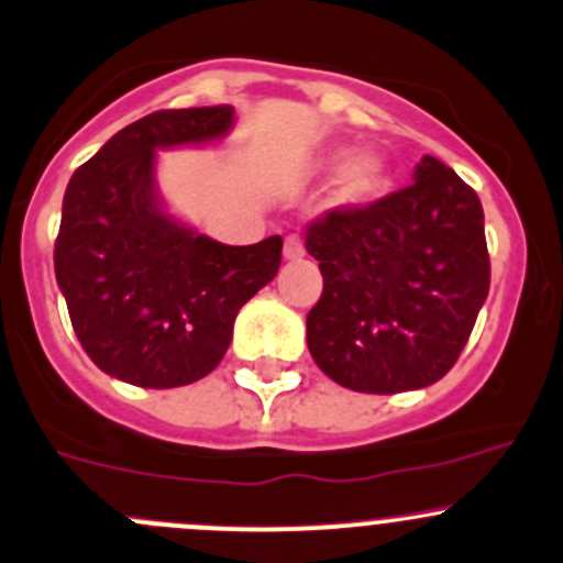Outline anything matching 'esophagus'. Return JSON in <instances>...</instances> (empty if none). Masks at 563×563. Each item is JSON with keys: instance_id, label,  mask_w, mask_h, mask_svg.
I'll use <instances>...</instances> for the list:
<instances>
[{"instance_id": "1", "label": "esophagus", "mask_w": 563, "mask_h": 563, "mask_svg": "<svg viewBox=\"0 0 563 563\" xmlns=\"http://www.w3.org/2000/svg\"><path fill=\"white\" fill-rule=\"evenodd\" d=\"M305 255V244L302 239L297 236V233H291V236H286V242H283V258L286 261H299Z\"/></svg>"}]
</instances>
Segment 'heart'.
I'll return each mask as SVG.
<instances>
[{
  "label": "heart",
  "instance_id": "b5f03b06",
  "mask_svg": "<svg viewBox=\"0 0 563 563\" xmlns=\"http://www.w3.org/2000/svg\"><path fill=\"white\" fill-rule=\"evenodd\" d=\"M330 170H338V198L343 203H363L385 181V165L374 154H354L346 151L327 159Z\"/></svg>",
  "mask_w": 563,
  "mask_h": 563
}]
</instances>
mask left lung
Segmentation results:
<instances>
[{
    "label": "left lung",
    "instance_id": "1",
    "mask_svg": "<svg viewBox=\"0 0 563 563\" xmlns=\"http://www.w3.org/2000/svg\"><path fill=\"white\" fill-rule=\"evenodd\" d=\"M324 288L308 349L338 385L404 393L454 368L489 294L478 195L434 156L368 206L327 211L305 231Z\"/></svg>",
    "mask_w": 563,
    "mask_h": 563
}]
</instances>
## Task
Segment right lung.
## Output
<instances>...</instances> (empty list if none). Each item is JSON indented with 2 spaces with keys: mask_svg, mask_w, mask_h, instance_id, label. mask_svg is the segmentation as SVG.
I'll use <instances>...</instances> for the list:
<instances>
[{
  "mask_svg": "<svg viewBox=\"0 0 563 563\" xmlns=\"http://www.w3.org/2000/svg\"><path fill=\"white\" fill-rule=\"evenodd\" d=\"M231 107L159 109L70 176L54 275L87 357L136 387L203 379L231 346L242 305L280 269L283 239L231 247L162 211L156 148L228 134Z\"/></svg>",
  "mask_w": 563,
  "mask_h": 563,
  "instance_id": "add662e5",
  "label": "right lung"
}]
</instances>
